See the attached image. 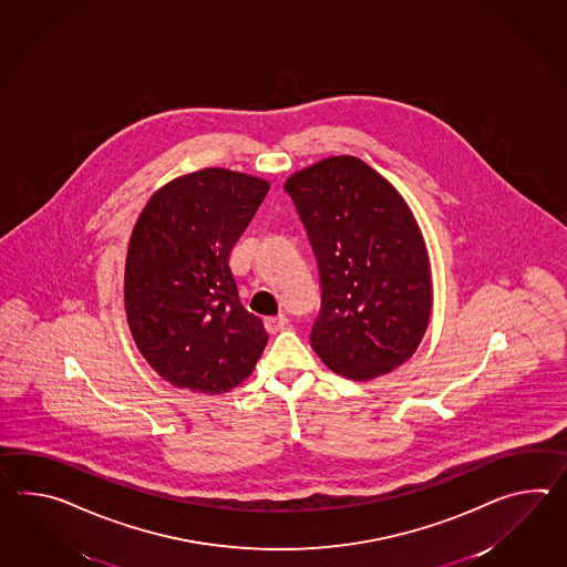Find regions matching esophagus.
<instances>
[{"mask_svg": "<svg viewBox=\"0 0 567 567\" xmlns=\"http://www.w3.org/2000/svg\"><path fill=\"white\" fill-rule=\"evenodd\" d=\"M289 323L287 315H277V317H266L265 326L268 333H277L280 329H285V326Z\"/></svg>", "mask_w": 567, "mask_h": 567, "instance_id": "esophagus-1", "label": "esophagus"}]
</instances>
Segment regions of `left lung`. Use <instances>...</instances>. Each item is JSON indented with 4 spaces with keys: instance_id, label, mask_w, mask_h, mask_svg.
Here are the masks:
<instances>
[{
    "instance_id": "1",
    "label": "left lung",
    "mask_w": 567,
    "mask_h": 567,
    "mask_svg": "<svg viewBox=\"0 0 567 567\" xmlns=\"http://www.w3.org/2000/svg\"><path fill=\"white\" fill-rule=\"evenodd\" d=\"M321 282L311 348L352 380L389 374L423 340L431 315L427 248L409 205L355 156L289 176Z\"/></svg>"
}]
</instances>
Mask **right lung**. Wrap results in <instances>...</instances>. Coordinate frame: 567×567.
<instances>
[{"label": "right lung", "mask_w": 567, "mask_h": 567, "mask_svg": "<svg viewBox=\"0 0 567 567\" xmlns=\"http://www.w3.org/2000/svg\"><path fill=\"white\" fill-rule=\"evenodd\" d=\"M270 185L227 168L166 183L127 246V326L144 360L176 389L221 394L252 374L268 333L239 301L229 254Z\"/></svg>", "instance_id": "right-lung-1"}]
</instances>
